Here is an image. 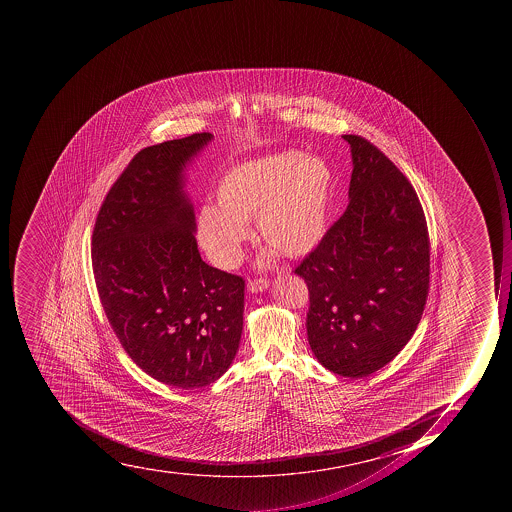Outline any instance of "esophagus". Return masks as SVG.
<instances>
[{
    "mask_svg": "<svg viewBox=\"0 0 512 512\" xmlns=\"http://www.w3.org/2000/svg\"><path fill=\"white\" fill-rule=\"evenodd\" d=\"M269 288V280L267 278H253L248 282V290L251 293H261V291L267 290Z\"/></svg>",
    "mask_w": 512,
    "mask_h": 512,
    "instance_id": "34e87169",
    "label": "esophagus"
}]
</instances>
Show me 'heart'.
<instances>
[{
    "label": "heart",
    "mask_w": 512,
    "mask_h": 512,
    "mask_svg": "<svg viewBox=\"0 0 512 512\" xmlns=\"http://www.w3.org/2000/svg\"><path fill=\"white\" fill-rule=\"evenodd\" d=\"M333 174L323 158L299 150L270 153L230 168L216 187V208L198 214L200 245L213 264L234 269L250 240L248 222L259 237L288 258H302L326 234ZM267 251L266 259L275 250Z\"/></svg>",
    "instance_id": "1"
}]
</instances>
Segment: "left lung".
I'll list each match as a JSON object with an SVG mask.
<instances>
[{
    "label": "left lung",
    "instance_id": "8db88e82",
    "mask_svg": "<svg viewBox=\"0 0 512 512\" xmlns=\"http://www.w3.org/2000/svg\"><path fill=\"white\" fill-rule=\"evenodd\" d=\"M351 145L349 205L296 267L309 288L307 339L326 370L363 378L415 333L429 293V234L418 195L365 137Z\"/></svg>",
    "mask_w": 512,
    "mask_h": 512
}]
</instances>
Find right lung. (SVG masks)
Segmentation results:
<instances>
[{
  "label": "right lung",
  "instance_id": "add662e5",
  "mask_svg": "<svg viewBox=\"0 0 512 512\" xmlns=\"http://www.w3.org/2000/svg\"><path fill=\"white\" fill-rule=\"evenodd\" d=\"M211 133L145 147L97 214L94 280L126 354L168 386L195 389L226 373L243 330L245 280L198 253L187 163Z\"/></svg>",
  "mask_w": 512,
  "mask_h": 512
}]
</instances>
